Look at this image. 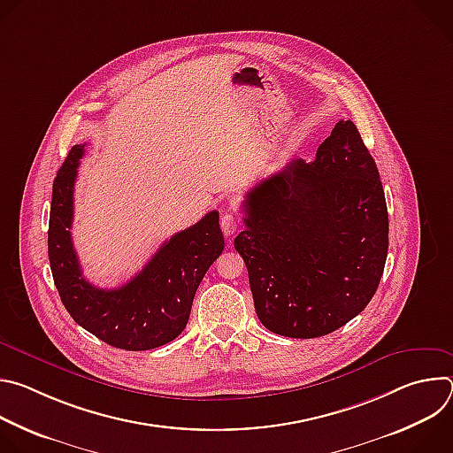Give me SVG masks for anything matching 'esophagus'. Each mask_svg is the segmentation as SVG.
I'll return each mask as SVG.
<instances>
[{"mask_svg": "<svg viewBox=\"0 0 453 453\" xmlns=\"http://www.w3.org/2000/svg\"><path fill=\"white\" fill-rule=\"evenodd\" d=\"M220 226H222V231H224V236L231 238L236 233V229L240 226V220L234 213H224L222 219H220Z\"/></svg>", "mask_w": 453, "mask_h": 453, "instance_id": "obj_1", "label": "esophagus"}]
</instances>
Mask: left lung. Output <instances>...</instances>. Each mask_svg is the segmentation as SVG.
Listing matches in <instances>:
<instances>
[{
  "label": "left lung",
  "mask_w": 453,
  "mask_h": 453,
  "mask_svg": "<svg viewBox=\"0 0 453 453\" xmlns=\"http://www.w3.org/2000/svg\"><path fill=\"white\" fill-rule=\"evenodd\" d=\"M234 238L254 308L273 334L328 335L372 299L389 247V215L374 159L341 119L315 159L257 182Z\"/></svg>",
  "instance_id": "8db88e82"
}]
</instances>
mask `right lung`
Segmentation results:
<instances>
[{"label":"right lung","instance_id":"1","mask_svg":"<svg viewBox=\"0 0 453 453\" xmlns=\"http://www.w3.org/2000/svg\"><path fill=\"white\" fill-rule=\"evenodd\" d=\"M86 145H75L53 180L48 256L62 304L77 325L127 351L159 348L186 328L196 292L224 250L219 211H210L170 240L131 281L96 288L82 276L72 242L73 186Z\"/></svg>","mask_w":453,"mask_h":453}]
</instances>
